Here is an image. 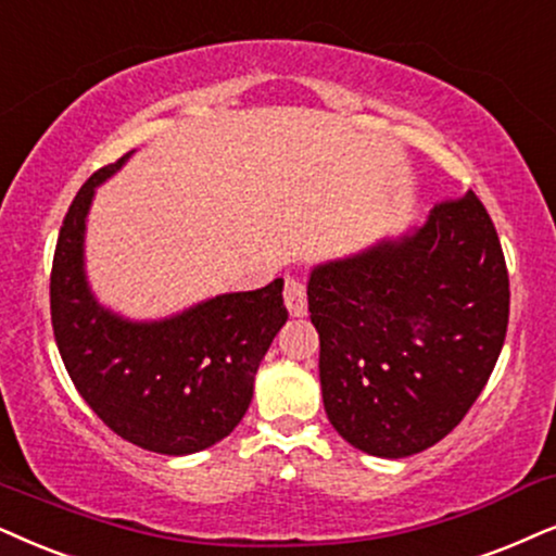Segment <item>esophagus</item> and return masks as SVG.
I'll list each match as a JSON object with an SVG mask.
<instances>
[{"label": "esophagus", "instance_id": "esophagus-1", "mask_svg": "<svg viewBox=\"0 0 556 556\" xmlns=\"http://www.w3.org/2000/svg\"><path fill=\"white\" fill-rule=\"evenodd\" d=\"M285 305L294 318L307 313V287L298 274H287L285 277Z\"/></svg>", "mask_w": 556, "mask_h": 556}]
</instances>
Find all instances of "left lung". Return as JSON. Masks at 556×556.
Segmentation results:
<instances>
[{
	"mask_svg": "<svg viewBox=\"0 0 556 556\" xmlns=\"http://www.w3.org/2000/svg\"><path fill=\"white\" fill-rule=\"evenodd\" d=\"M330 426L371 456L439 444L480 397L510 313L501 238L475 192L403 241L318 266L307 285Z\"/></svg>",
	"mask_w": 556,
	"mask_h": 556,
	"instance_id": "obj_1",
	"label": "left lung"
}]
</instances>
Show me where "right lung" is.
<instances>
[{
	"label": "right lung",
	"instance_id": "1",
	"mask_svg": "<svg viewBox=\"0 0 556 556\" xmlns=\"http://www.w3.org/2000/svg\"><path fill=\"white\" fill-rule=\"evenodd\" d=\"M128 156L91 174L63 217L51 269L53 336L74 388L110 431L156 454H194L226 439L249 410L258 364L287 320L282 279L164 323L102 311L84 282V220L94 187Z\"/></svg>",
	"mask_w": 556,
	"mask_h": 556
}]
</instances>
